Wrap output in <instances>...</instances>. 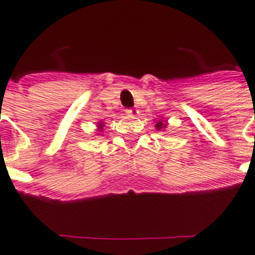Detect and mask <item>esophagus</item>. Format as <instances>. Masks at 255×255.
I'll return each mask as SVG.
<instances>
[{
  "mask_svg": "<svg viewBox=\"0 0 255 255\" xmlns=\"http://www.w3.org/2000/svg\"><path fill=\"white\" fill-rule=\"evenodd\" d=\"M126 113H127L128 116L135 117L139 115V111L136 109V108H129V109H126Z\"/></svg>",
  "mask_w": 255,
  "mask_h": 255,
  "instance_id": "esophagus-1",
  "label": "esophagus"
}]
</instances>
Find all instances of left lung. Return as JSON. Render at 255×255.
Instances as JSON below:
<instances>
[{"mask_svg": "<svg viewBox=\"0 0 255 255\" xmlns=\"http://www.w3.org/2000/svg\"><path fill=\"white\" fill-rule=\"evenodd\" d=\"M165 127H166V122H162V120H160V122L155 124V128H157L158 131H161V129H165Z\"/></svg>", "mask_w": 255, "mask_h": 255, "instance_id": "8db88e82", "label": "left lung"}]
</instances>
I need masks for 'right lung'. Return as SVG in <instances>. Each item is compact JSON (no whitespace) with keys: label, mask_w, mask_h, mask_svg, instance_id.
<instances>
[{"label":"right lung","mask_w":255,"mask_h":255,"mask_svg":"<svg viewBox=\"0 0 255 255\" xmlns=\"http://www.w3.org/2000/svg\"><path fill=\"white\" fill-rule=\"evenodd\" d=\"M102 127H104V124H102V123H100V124H98V129H100V131H102Z\"/></svg>","instance_id":"right-lung-1"}]
</instances>
